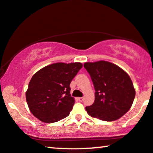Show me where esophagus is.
<instances>
[{"label":"esophagus","instance_id":"1","mask_svg":"<svg viewBox=\"0 0 153 153\" xmlns=\"http://www.w3.org/2000/svg\"><path fill=\"white\" fill-rule=\"evenodd\" d=\"M78 100L82 102V101L84 100V97H78Z\"/></svg>","mask_w":153,"mask_h":153}]
</instances>
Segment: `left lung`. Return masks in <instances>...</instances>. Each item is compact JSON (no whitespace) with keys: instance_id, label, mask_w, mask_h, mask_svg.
<instances>
[{"instance_id":"obj_1","label":"left lung","mask_w":153,"mask_h":153,"mask_svg":"<svg viewBox=\"0 0 153 153\" xmlns=\"http://www.w3.org/2000/svg\"><path fill=\"white\" fill-rule=\"evenodd\" d=\"M84 67L93 82V105L86 107L88 114L105 121H114L131 107L135 90L129 75L120 67L105 60L86 62Z\"/></svg>"}]
</instances>
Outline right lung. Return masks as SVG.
<instances>
[{"mask_svg":"<svg viewBox=\"0 0 153 153\" xmlns=\"http://www.w3.org/2000/svg\"><path fill=\"white\" fill-rule=\"evenodd\" d=\"M82 67L81 62H56L33 75L26 92L30 112L45 123H52L69 115L75 103L70 84Z\"/></svg>","mask_w":153,"mask_h":153,"instance_id":"right-lung-1","label":"right lung"}]
</instances>
